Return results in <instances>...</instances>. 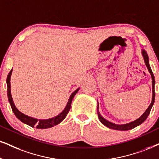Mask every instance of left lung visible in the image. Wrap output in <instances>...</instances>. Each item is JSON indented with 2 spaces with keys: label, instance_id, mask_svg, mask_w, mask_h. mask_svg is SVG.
I'll list each match as a JSON object with an SVG mask.
<instances>
[{
  "label": "left lung",
  "instance_id": "left-lung-1",
  "mask_svg": "<svg viewBox=\"0 0 159 159\" xmlns=\"http://www.w3.org/2000/svg\"><path fill=\"white\" fill-rule=\"evenodd\" d=\"M142 55L143 57H144V62H145V65L148 68V69L150 72V74H151V77H152V102L151 104L149 105L148 108L146 110V111L144 112L143 114L141 116L139 119H137L136 120H135L134 121H131L130 123H127V124H125V125H116L113 124V123L111 122V121L106 120L105 119H104L100 113H99V111H98V117H99V121H101L102 124L106 126L107 127L111 129H113V130H131V129L134 128L139 125H140L141 124H142L144 121L146 120V119L148 118V115L150 114V111H151V108L154 104V101H155V89H154V86H155V77L153 75V73H152L151 68H150V65H149V57L148 54H147L146 51L143 49L142 50ZM99 108V105L97 107V110Z\"/></svg>",
  "mask_w": 159,
  "mask_h": 159
}]
</instances>
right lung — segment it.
<instances>
[{
	"label": "right lung",
	"instance_id": "1",
	"mask_svg": "<svg viewBox=\"0 0 159 159\" xmlns=\"http://www.w3.org/2000/svg\"><path fill=\"white\" fill-rule=\"evenodd\" d=\"M11 72H12V69L9 71L7 79V95H8V99H9V104H10L13 113H15V115L16 116V117L19 119L20 121H21L22 122L24 123V124L28 125L29 126L32 127H35L38 129H46V128H49V127H54L57 125L60 124V123L65 118H66V116H67L68 113L70 111L72 99H73L74 96H75L76 93H77L80 89H77L76 91H74L73 93H71V95H70V97H69V99H68V101L66 107H65V109L62 111V112L60 113V114L57 116L53 117V118H51L48 119H34V118H32V117L23 114V113H21L20 111H19L17 109V107H15V104L13 102L12 97H11V86H10V78L11 75Z\"/></svg>",
	"mask_w": 159,
	"mask_h": 159
}]
</instances>
